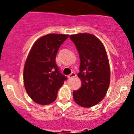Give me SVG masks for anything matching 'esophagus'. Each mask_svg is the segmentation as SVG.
<instances>
[{
    "mask_svg": "<svg viewBox=\"0 0 134 134\" xmlns=\"http://www.w3.org/2000/svg\"><path fill=\"white\" fill-rule=\"evenodd\" d=\"M76 76V73L74 72H72L71 73V74H70V75L68 76V79H72V78L75 77Z\"/></svg>",
    "mask_w": 134,
    "mask_h": 134,
    "instance_id": "34e87169",
    "label": "esophagus"
}]
</instances>
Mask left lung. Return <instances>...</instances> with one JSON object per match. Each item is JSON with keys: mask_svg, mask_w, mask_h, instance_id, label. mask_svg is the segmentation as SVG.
Masks as SVG:
<instances>
[{"mask_svg": "<svg viewBox=\"0 0 134 134\" xmlns=\"http://www.w3.org/2000/svg\"><path fill=\"white\" fill-rule=\"evenodd\" d=\"M80 57L81 87L73 92V98L82 107H91L103 99L110 83L108 57L102 42L90 34L70 35Z\"/></svg>", "mask_w": 134, "mask_h": 134, "instance_id": "1", "label": "left lung"}]
</instances>
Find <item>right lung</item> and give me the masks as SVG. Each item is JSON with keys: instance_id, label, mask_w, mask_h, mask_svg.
I'll use <instances>...</instances> for the list:
<instances>
[{"instance_id": "obj_1", "label": "right lung", "mask_w": 134, "mask_h": 134, "mask_svg": "<svg viewBox=\"0 0 134 134\" xmlns=\"http://www.w3.org/2000/svg\"><path fill=\"white\" fill-rule=\"evenodd\" d=\"M68 35L50 34L32 46L25 64L23 81L27 94L34 102L48 105L56 99L58 91L67 77L60 73L55 57Z\"/></svg>"}]
</instances>
